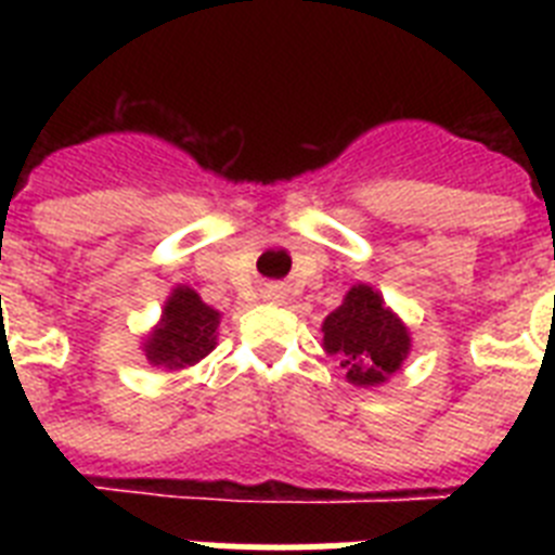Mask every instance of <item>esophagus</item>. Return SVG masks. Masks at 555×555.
Instances as JSON below:
<instances>
[{
  "label": "esophagus",
  "instance_id": "obj_1",
  "mask_svg": "<svg viewBox=\"0 0 555 555\" xmlns=\"http://www.w3.org/2000/svg\"><path fill=\"white\" fill-rule=\"evenodd\" d=\"M263 297H267V300H278V302H281L283 300V292L278 286H267V288H263Z\"/></svg>",
  "mask_w": 555,
  "mask_h": 555
}]
</instances>
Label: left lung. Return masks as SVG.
I'll return each mask as SVG.
<instances>
[{
  "label": "left lung",
  "instance_id": "1",
  "mask_svg": "<svg viewBox=\"0 0 555 555\" xmlns=\"http://www.w3.org/2000/svg\"><path fill=\"white\" fill-rule=\"evenodd\" d=\"M322 347L341 361L350 384L366 389L386 384L403 366L411 336L384 297L366 283H358L322 322Z\"/></svg>",
  "mask_w": 555,
  "mask_h": 555
}]
</instances>
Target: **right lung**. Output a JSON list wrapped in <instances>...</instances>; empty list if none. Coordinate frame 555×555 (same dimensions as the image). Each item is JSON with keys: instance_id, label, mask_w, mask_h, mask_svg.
<instances>
[{"instance_id": "1", "label": "right lung", "mask_w": 555, "mask_h": 555, "mask_svg": "<svg viewBox=\"0 0 555 555\" xmlns=\"http://www.w3.org/2000/svg\"><path fill=\"white\" fill-rule=\"evenodd\" d=\"M219 320L217 308L205 306L194 288L178 286L166 300L160 322L146 336V361L171 372L194 366L217 347Z\"/></svg>"}]
</instances>
